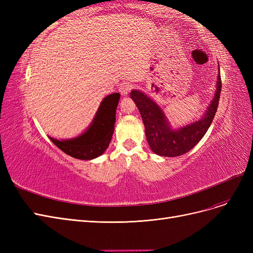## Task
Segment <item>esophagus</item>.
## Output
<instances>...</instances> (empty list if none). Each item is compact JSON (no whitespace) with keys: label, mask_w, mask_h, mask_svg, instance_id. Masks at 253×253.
<instances>
[{"label":"esophagus","mask_w":253,"mask_h":253,"mask_svg":"<svg viewBox=\"0 0 253 253\" xmlns=\"http://www.w3.org/2000/svg\"><path fill=\"white\" fill-rule=\"evenodd\" d=\"M133 88V85L131 83H128V82H124L122 84H120V86H119V91H120V94L122 95V96H126V95H127L129 91H131V89Z\"/></svg>","instance_id":"34e87169"}]
</instances>
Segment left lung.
Returning a JSON list of instances; mask_svg holds the SVG:
<instances>
[{
	"mask_svg": "<svg viewBox=\"0 0 253 253\" xmlns=\"http://www.w3.org/2000/svg\"><path fill=\"white\" fill-rule=\"evenodd\" d=\"M220 90L221 80L218 73L215 94L204 116L193 124L178 129H172L160 106L142 91L133 89L131 98L141 115L145 137L151 150L160 156L176 157L185 154L195 147L208 131L214 115L216 114Z\"/></svg>",
	"mask_w": 253,
	"mask_h": 253,
	"instance_id": "1",
	"label": "left lung"
}]
</instances>
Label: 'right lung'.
<instances>
[{
	"instance_id": "1",
	"label": "right lung",
	"mask_w": 253,
	"mask_h": 253,
	"mask_svg": "<svg viewBox=\"0 0 253 253\" xmlns=\"http://www.w3.org/2000/svg\"><path fill=\"white\" fill-rule=\"evenodd\" d=\"M120 99L119 93L106 96L95 115L94 120L83 134L72 139H49L65 154L74 158L89 160L102 155L108 149L116 122V109Z\"/></svg>"
}]
</instances>
